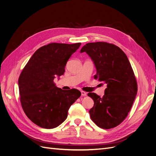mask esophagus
<instances>
[{"label":"esophagus","mask_w":156,"mask_h":156,"mask_svg":"<svg viewBox=\"0 0 156 156\" xmlns=\"http://www.w3.org/2000/svg\"><path fill=\"white\" fill-rule=\"evenodd\" d=\"M81 95H82V96H87V92H85L84 91H81Z\"/></svg>","instance_id":"1"}]
</instances>
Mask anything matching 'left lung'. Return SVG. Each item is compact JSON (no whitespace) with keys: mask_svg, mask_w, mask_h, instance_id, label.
Returning a JSON list of instances; mask_svg holds the SVG:
<instances>
[{"mask_svg":"<svg viewBox=\"0 0 156 156\" xmlns=\"http://www.w3.org/2000/svg\"><path fill=\"white\" fill-rule=\"evenodd\" d=\"M94 62L95 80L107 85L101 97L88 93L94 101L89 113L95 125L103 129L117 126L128 116L137 93V83L126 55L118 46L104 42L88 43L81 48Z\"/></svg>","mask_w":156,"mask_h":156,"instance_id":"8db88e82","label":"left lung"}]
</instances>
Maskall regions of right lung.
Wrapping results in <instances>:
<instances>
[{
  "mask_svg": "<svg viewBox=\"0 0 156 156\" xmlns=\"http://www.w3.org/2000/svg\"><path fill=\"white\" fill-rule=\"evenodd\" d=\"M81 43H51L39 48L21 71L18 80L20 101L27 117L41 128L52 129L68 116L70 106L81 96L75 88L57 87L55 77L62 75L71 55Z\"/></svg>",
  "mask_w": 156,
  "mask_h": 156,
  "instance_id": "1",
  "label": "right lung"
}]
</instances>
